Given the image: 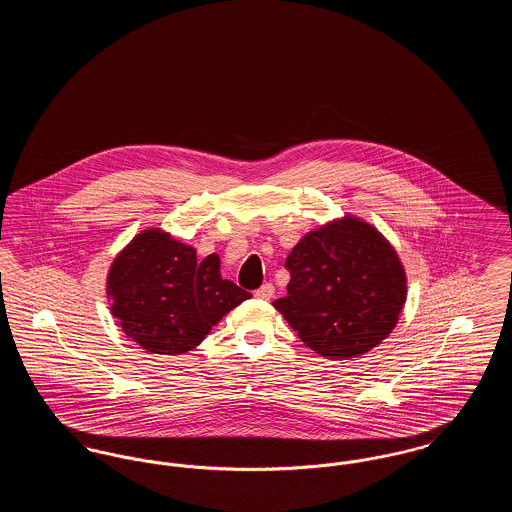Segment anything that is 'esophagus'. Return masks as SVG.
I'll return each mask as SVG.
<instances>
[{
    "mask_svg": "<svg viewBox=\"0 0 512 512\" xmlns=\"http://www.w3.org/2000/svg\"><path fill=\"white\" fill-rule=\"evenodd\" d=\"M274 295V286L272 284H263L259 290H255L257 299H270Z\"/></svg>",
    "mask_w": 512,
    "mask_h": 512,
    "instance_id": "1",
    "label": "esophagus"
}]
</instances>
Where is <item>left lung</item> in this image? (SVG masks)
Returning <instances> with one entry per match:
<instances>
[{
    "label": "left lung",
    "instance_id": "8db88e82",
    "mask_svg": "<svg viewBox=\"0 0 512 512\" xmlns=\"http://www.w3.org/2000/svg\"><path fill=\"white\" fill-rule=\"evenodd\" d=\"M288 295L272 305L322 357L363 355L388 338L407 299L405 270L386 238L345 217L309 232L286 259Z\"/></svg>",
    "mask_w": 512,
    "mask_h": 512
}]
</instances>
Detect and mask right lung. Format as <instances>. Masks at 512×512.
<instances>
[{
    "label": "right lung",
    "mask_w": 512,
    "mask_h": 512,
    "mask_svg": "<svg viewBox=\"0 0 512 512\" xmlns=\"http://www.w3.org/2000/svg\"><path fill=\"white\" fill-rule=\"evenodd\" d=\"M219 268V255L197 261L194 247L161 230H146L109 270L111 313L122 332L149 353H188L220 318L251 297L220 278Z\"/></svg>",
    "instance_id": "obj_1"
}]
</instances>
